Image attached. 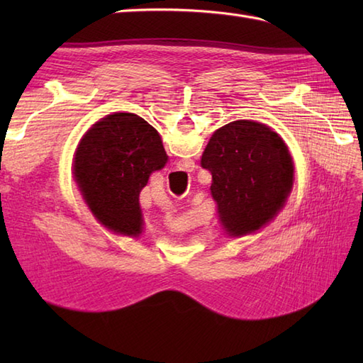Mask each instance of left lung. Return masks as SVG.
Listing matches in <instances>:
<instances>
[{"instance_id":"obj_1","label":"left lung","mask_w":363,"mask_h":363,"mask_svg":"<svg viewBox=\"0 0 363 363\" xmlns=\"http://www.w3.org/2000/svg\"><path fill=\"white\" fill-rule=\"evenodd\" d=\"M211 191L230 235L272 221L293 186V162L282 138L262 123L237 120L217 129L201 157Z\"/></svg>"}]
</instances>
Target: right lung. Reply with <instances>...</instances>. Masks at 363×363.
Instances as JSON below:
<instances>
[{
	"label": "right lung",
	"instance_id": "right-lung-1",
	"mask_svg": "<svg viewBox=\"0 0 363 363\" xmlns=\"http://www.w3.org/2000/svg\"><path fill=\"white\" fill-rule=\"evenodd\" d=\"M160 135L135 113L107 115L91 126L74 154V177L98 221L113 233H142L138 195L167 162Z\"/></svg>",
	"mask_w": 363,
	"mask_h": 363
}]
</instances>
